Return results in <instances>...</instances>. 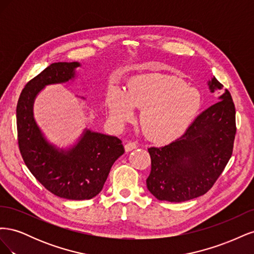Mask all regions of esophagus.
I'll use <instances>...</instances> for the list:
<instances>
[{"mask_svg": "<svg viewBox=\"0 0 254 254\" xmlns=\"http://www.w3.org/2000/svg\"><path fill=\"white\" fill-rule=\"evenodd\" d=\"M136 147H137V145H136L134 142H128V143L125 144V150H126L127 152L135 149Z\"/></svg>", "mask_w": 254, "mask_h": 254, "instance_id": "esophagus-1", "label": "esophagus"}]
</instances>
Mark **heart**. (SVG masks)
<instances>
[{
    "mask_svg": "<svg viewBox=\"0 0 254 254\" xmlns=\"http://www.w3.org/2000/svg\"><path fill=\"white\" fill-rule=\"evenodd\" d=\"M108 117L118 125L130 122L134 108L142 109L143 131L151 140L167 142L186 132L202 106L197 89L179 77L166 74L139 75L127 83L126 92L111 88L106 95Z\"/></svg>",
    "mask_w": 254,
    "mask_h": 254,
    "instance_id": "heart-1",
    "label": "heart"
}]
</instances>
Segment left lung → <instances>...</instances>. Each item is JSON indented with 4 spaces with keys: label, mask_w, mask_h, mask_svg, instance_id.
Here are the masks:
<instances>
[{
    "label": "left lung",
    "mask_w": 254,
    "mask_h": 254,
    "mask_svg": "<svg viewBox=\"0 0 254 254\" xmlns=\"http://www.w3.org/2000/svg\"><path fill=\"white\" fill-rule=\"evenodd\" d=\"M207 84L212 93L224 89L215 77ZM224 92L179 139L148 148L151 171L146 184L159 200L182 202L202 196L224 172L236 133L234 103L230 92Z\"/></svg>",
    "instance_id": "1"
}]
</instances>
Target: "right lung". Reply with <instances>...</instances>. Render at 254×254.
I'll list each match as a JSON object with an SVG mask.
<instances>
[{
    "label": "right lung",
    "instance_id": "add662e5",
    "mask_svg": "<svg viewBox=\"0 0 254 254\" xmlns=\"http://www.w3.org/2000/svg\"><path fill=\"white\" fill-rule=\"evenodd\" d=\"M79 63H55L29 80L17 105L20 152L35 178L51 193L70 200H84L99 194L113 163L125 152L122 141L84 129L80 139L68 149L58 148L43 135L34 119L38 93L49 84L75 78Z\"/></svg>",
    "mask_w": 254,
    "mask_h": 254
}]
</instances>
